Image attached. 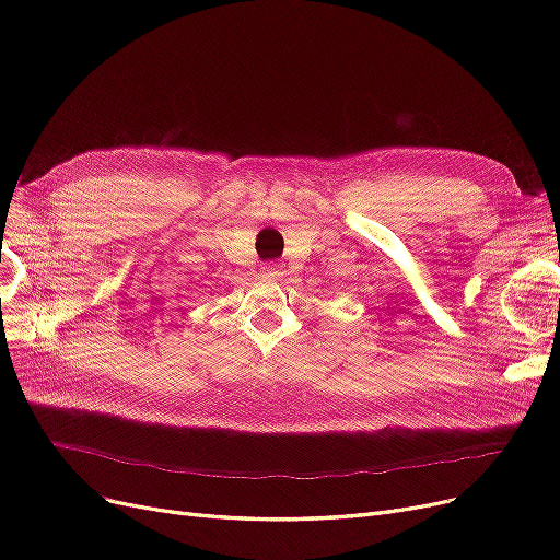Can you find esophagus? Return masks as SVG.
<instances>
[{
    "instance_id": "1",
    "label": "esophagus",
    "mask_w": 560,
    "mask_h": 560,
    "mask_svg": "<svg viewBox=\"0 0 560 560\" xmlns=\"http://www.w3.org/2000/svg\"><path fill=\"white\" fill-rule=\"evenodd\" d=\"M260 275L268 277V279H277V277H281V268L275 260H268V262L260 265Z\"/></svg>"
}]
</instances>
